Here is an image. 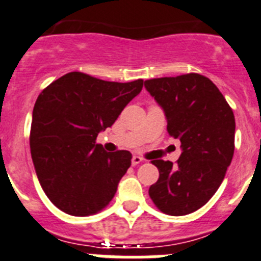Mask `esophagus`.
Listing matches in <instances>:
<instances>
[{
    "label": "esophagus",
    "instance_id": "esophagus-1",
    "mask_svg": "<svg viewBox=\"0 0 261 261\" xmlns=\"http://www.w3.org/2000/svg\"><path fill=\"white\" fill-rule=\"evenodd\" d=\"M142 162H143V159L140 158V156H134L133 160H131L133 165H138V164H140Z\"/></svg>",
    "mask_w": 261,
    "mask_h": 261
}]
</instances>
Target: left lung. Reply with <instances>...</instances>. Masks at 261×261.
Returning <instances> with one entry per match:
<instances>
[{
    "label": "left lung",
    "instance_id": "left-lung-1",
    "mask_svg": "<svg viewBox=\"0 0 261 261\" xmlns=\"http://www.w3.org/2000/svg\"><path fill=\"white\" fill-rule=\"evenodd\" d=\"M164 110L167 130L180 139L177 164L152 160L159 180L148 194L159 210L187 215L202 207L218 190L234 155L235 118L223 94L198 73L144 81Z\"/></svg>",
    "mask_w": 261,
    "mask_h": 261
}]
</instances>
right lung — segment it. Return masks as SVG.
I'll use <instances>...</instances> for the list:
<instances>
[{"label":"right lung","instance_id":"add662e5","mask_svg":"<svg viewBox=\"0 0 261 261\" xmlns=\"http://www.w3.org/2000/svg\"><path fill=\"white\" fill-rule=\"evenodd\" d=\"M143 88V80L103 81L69 72L38 96L30 148L40 187L54 205L74 217L101 212L131 165L128 151L106 152L97 135Z\"/></svg>","mask_w":261,"mask_h":261}]
</instances>
